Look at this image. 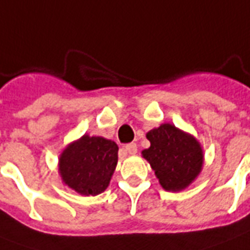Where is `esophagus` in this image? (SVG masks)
<instances>
[{"label":"esophagus","instance_id":"obj_1","mask_svg":"<svg viewBox=\"0 0 250 250\" xmlns=\"http://www.w3.org/2000/svg\"><path fill=\"white\" fill-rule=\"evenodd\" d=\"M125 149H126L127 153H130V155H134L137 153V145L135 143H129V145L125 146Z\"/></svg>","mask_w":250,"mask_h":250}]
</instances>
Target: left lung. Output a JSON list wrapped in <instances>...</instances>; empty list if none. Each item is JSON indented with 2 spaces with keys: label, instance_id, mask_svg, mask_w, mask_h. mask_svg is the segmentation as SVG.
Wrapping results in <instances>:
<instances>
[{
  "label": "left lung",
  "instance_id": "obj_1",
  "mask_svg": "<svg viewBox=\"0 0 250 250\" xmlns=\"http://www.w3.org/2000/svg\"><path fill=\"white\" fill-rule=\"evenodd\" d=\"M151 146L142 151V156L155 170L160 185L167 191H182L200 174L204 155L195 137L163 124L146 134Z\"/></svg>",
  "mask_w": 250,
  "mask_h": 250
}]
</instances>
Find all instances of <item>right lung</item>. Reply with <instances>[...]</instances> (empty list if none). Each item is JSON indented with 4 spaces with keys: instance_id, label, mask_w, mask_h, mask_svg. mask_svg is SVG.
Masks as SVG:
<instances>
[{
    "instance_id": "1",
    "label": "right lung",
    "mask_w": 250,
    "mask_h": 250,
    "mask_svg": "<svg viewBox=\"0 0 250 250\" xmlns=\"http://www.w3.org/2000/svg\"><path fill=\"white\" fill-rule=\"evenodd\" d=\"M119 147L103 137L83 135L69 143L59 156L62 181L85 196L104 191L115 173Z\"/></svg>"
}]
</instances>
